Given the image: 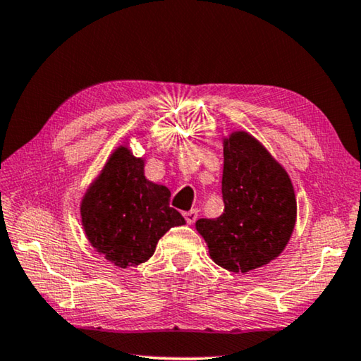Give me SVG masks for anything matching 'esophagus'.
I'll use <instances>...</instances> for the list:
<instances>
[{
    "mask_svg": "<svg viewBox=\"0 0 361 361\" xmlns=\"http://www.w3.org/2000/svg\"><path fill=\"white\" fill-rule=\"evenodd\" d=\"M185 219L188 224H192L195 223V219H197V210H189V212H185Z\"/></svg>",
    "mask_w": 361,
    "mask_h": 361,
    "instance_id": "34e87169",
    "label": "esophagus"
}]
</instances>
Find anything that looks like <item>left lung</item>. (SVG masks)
<instances>
[{
	"label": "left lung",
	"instance_id": "left-lung-1",
	"mask_svg": "<svg viewBox=\"0 0 361 361\" xmlns=\"http://www.w3.org/2000/svg\"><path fill=\"white\" fill-rule=\"evenodd\" d=\"M224 212L195 229L210 258L231 272H250L283 252L296 223V195L286 170L248 132L224 138Z\"/></svg>",
	"mask_w": 361,
	"mask_h": 361
}]
</instances>
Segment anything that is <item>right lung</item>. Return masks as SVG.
<instances>
[{
	"mask_svg": "<svg viewBox=\"0 0 361 361\" xmlns=\"http://www.w3.org/2000/svg\"><path fill=\"white\" fill-rule=\"evenodd\" d=\"M169 202V188L146 180L143 157L121 145L81 200L85 237L114 266L142 264L170 228L186 223Z\"/></svg>",
	"mask_w": 361,
	"mask_h": 361,
	"instance_id": "add662e5",
	"label": "right lung"
}]
</instances>
